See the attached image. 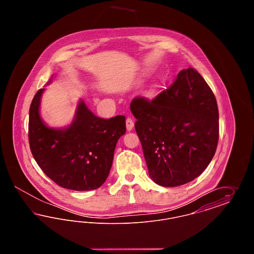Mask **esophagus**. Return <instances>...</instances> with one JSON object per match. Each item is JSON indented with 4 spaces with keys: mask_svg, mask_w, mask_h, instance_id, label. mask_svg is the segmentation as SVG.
I'll list each match as a JSON object with an SVG mask.
<instances>
[{
    "mask_svg": "<svg viewBox=\"0 0 254 254\" xmlns=\"http://www.w3.org/2000/svg\"><path fill=\"white\" fill-rule=\"evenodd\" d=\"M126 126H127V129L128 131L132 130L133 127H134V122H133L131 118H127V120H126Z\"/></svg>",
    "mask_w": 254,
    "mask_h": 254,
    "instance_id": "esophagus-1",
    "label": "esophagus"
}]
</instances>
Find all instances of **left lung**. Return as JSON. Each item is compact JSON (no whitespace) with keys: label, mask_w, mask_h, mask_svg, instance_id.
<instances>
[{"label":"left lung","mask_w":254,"mask_h":254,"mask_svg":"<svg viewBox=\"0 0 254 254\" xmlns=\"http://www.w3.org/2000/svg\"><path fill=\"white\" fill-rule=\"evenodd\" d=\"M151 179L162 187L192 181L208 166L219 139L217 102L196 69L189 67L152 100L130 104Z\"/></svg>","instance_id":"1"}]
</instances>
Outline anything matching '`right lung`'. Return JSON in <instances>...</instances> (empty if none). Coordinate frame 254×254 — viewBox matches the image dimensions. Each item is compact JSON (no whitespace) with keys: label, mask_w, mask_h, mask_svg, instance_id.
<instances>
[{"label":"right lung","mask_w":254,"mask_h":254,"mask_svg":"<svg viewBox=\"0 0 254 254\" xmlns=\"http://www.w3.org/2000/svg\"><path fill=\"white\" fill-rule=\"evenodd\" d=\"M44 90L39 89L33 98L28 121L29 146L38 166L62 188L96 190L109 176L115 146L126 133V117L99 118L81 101L68 127L51 128L39 112Z\"/></svg>","instance_id":"obj_1"}]
</instances>
